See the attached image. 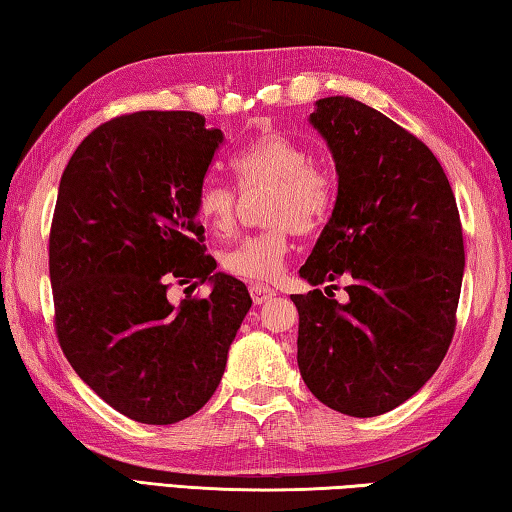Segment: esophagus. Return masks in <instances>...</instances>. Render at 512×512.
Masks as SVG:
<instances>
[{"label":"esophagus","mask_w":512,"mask_h":512,"mask_svg":"<svg viewBox=\"0 0 512 512\" xmlns=\"http://www.w3.org/2000/svg\"><path fill=\"white\" fill-rule=\"evenodd\" d=\"M249 292H251V299H254L256 306H261V303H265V301H270L272 297H276V290L270 288V285H263V283L251 285Z\"/></svg>","instance_id":"34e87169"}]
</instances>
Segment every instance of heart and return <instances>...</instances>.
I'll return each instance as SVG.
<instances>
[{
    "label": "heart",
    "instance_id": "1",
    "mask_svg": "<svg viewBox=\"0 0 512 512\" xmlns=\"http://www.w3.org/2000/svg\"><path fill=\"white\" fill-rule=\"evenodd\" d=\"M231 173L242 193L263 191L265 229L240 238L220 254L222 270L245 281H272L281 274L290 251V231L310 233L326 222L333 206L328 175L310 161L308 150L283 134H265L231 157ZM195 215L215 236L236 227V188L206 177L197 186Z\"/></svg>",
    "mask_w": 512,
    "mask_h": 512
}]
</instances>
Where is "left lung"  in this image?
Masks as SVG:
<instances>
[{
    "label": "left lung",
    "mask_w": 512,
    "mask_h": 512,
    "mask_svg": "<svg viewBox=\"0 0 512 512\" xmlns=\"http://www.w3.org/2000/svg\"><path fill=\"white\" fill-rule=\"evenodd\" d=\"M310 123L333 152L339 186L299 274L353 285L346 303L292 294L299 371L326 407L380 416L420 391L452 344L465 267L459 209L434 152L389 116L328 96Z\"/></svg>",
    "instance_id": "8db88e82"
}]
</instances>
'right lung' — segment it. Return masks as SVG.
I'll list each match as a JSON object with an SVG mask.
<instances>
[{"instance_id":"obj_1","label":"right lung","mask_w":512,"mask_h":512,"mask_svg":"<svg viewBox=\"0 0 512 512\" xmlns=\"http://www.w3.org/2000/svg\"><path fill=\"white\" fill-rule=\"evenodd\" d=\"M222 139L195 112L123 114L87 134L60 179L58 342L78 378L137 423L173 425L209 402L251 308L245 283L213 272L195 215ZM191 280L211 282L210 297L170 304L169 283Z\"/></svg>"}]
</instances>
